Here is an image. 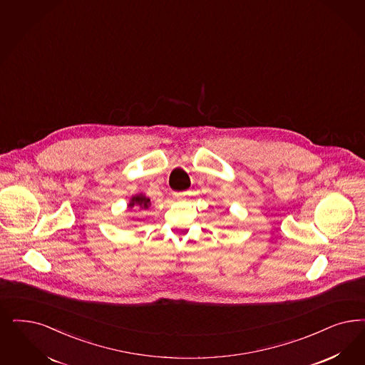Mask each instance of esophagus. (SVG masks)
Returning a JSON list of instances; mask_svg holds the SVG:
<instances>
[{"label": "esophagus", "mask_w": 365, "mask_h": 365, "mask_svg": "<svg viewBox=\"0 0 365 365\" xmlns=\"http://www.w3.org/2000/svg\"><path fill=\"white\" fill-rule=\"evenodd\" d=\"M174 195H175L176 200H182L186 195V192H174Z\"/></svg>", "instance_id": "obj_1"}]
</instances>
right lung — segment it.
I'll return each mask as SVG.
<instances>
[{
  "label": "right lung",
  "mask_w": 365,
  "mask_h": 365,
  "mask_svg": "<svg viewBox=\"0 0 365 365\" xmlns=\"http://www.w3.org/2000/svg\"><path fill=\"white\" fill-rule=\"evenodd\" d=\"M135 205H138V206H140L141 209H143V207H144V209H148L150 198H147V197H144V195H136V197H133V198H132V201L129 203V206L132 207V206H135Z\"/></svg>",
  "instance_id": "add662e5"
}]
</instances>
